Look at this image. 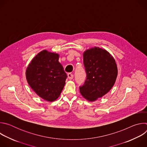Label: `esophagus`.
I'll return each mask as SVG.
<instances>
[{
	"instance_id": "34e87169",
	"label": "esophagus",
	"mask_w": 147,
	"mask_h": 147,
	"mask_svg": "<svg viewBox=\"0 0 147 147\" xmlns=\"http://www.w3.org/2000/svg\"><path fill=\"white\" fill-rule=\"evenodd\" d=\"M67 76H68V78H69V80H72V79L73 78V77H74L73 74H71V73H69V74H67Z\"/></svg>"
}]
</instances>
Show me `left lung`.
I'll return each instance as SVG.
<instances>
[{
    "instance_id": "8db88e82",
    "label": "left lung",
    "mask_w": 147,
    "mask_h": 147,
    "mask_svg": "<svg viewBox=\"0 0 147 147\" xmlns=\"http://www.w3.org/2000/svg\"><path fill=\"white\" fill-rule=\"evenodd\" d=\"M87 78L80 87L81 94L89 101H95L107 94L114 86L117 67L113 56L106 50L92 48L83 53Z\"/></svg>"
}]
</instances>
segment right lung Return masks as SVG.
<instances>
[{"instance_id": "right-lung-1", "label": "right lung", "mask_w": 147, "mask_h": 147, "mask_svg": "<svg viewBox=\"0 0 147 147\" xmlns=\"http://www.w3.org/2000/svg\"><path fill=\"white\" fill-rule=\"evenodd\" d=\"M59 57L57 53L44 50L33 58L26 70V78L31 88L49 102L58 98L67 77Z\"/></svg>"}]
</instances>
